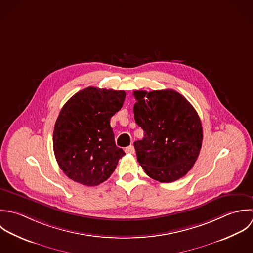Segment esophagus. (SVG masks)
Instances as JSON below:
<instances>
[{
  "label": "esophagus",
  "instance_id": "1",
  "mask_svg": "<svg viewBox=\"0 0 253 253\" xmlns=\"http://www.w3.org/2000/svg\"><path fill=\"white\" fill-rule=\"evenodd\" d=\"M125 152H126V153H130V154H133V153H135V149H134L133 146H129V147H127V148L125 149Z\"/></svg>",
  "mask_w": 253,
  "mask_h": 253
}]
</instances>
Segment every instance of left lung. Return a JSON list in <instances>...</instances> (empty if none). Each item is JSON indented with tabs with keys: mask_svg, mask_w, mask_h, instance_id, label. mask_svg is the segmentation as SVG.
Listing matches in <instances>:
<instances>
[{
	"mask_svg": "<svg viewBox=\"0 0 253 253\" xmlns=\"http://www.w3.org/2000/svg\"><path fill=\"white\" fill-rule=\"evenodd\" d=\"M134 118L144 138L134 143L148 176L171 183L194 166L202 149V126L194 106L174 90L135 91Z\"/></svg>",
	"mask_w": 253,
	"mask_h": 253,
	"instance_id": "obj_1",
	"label": "left lung"
}]
</instances>
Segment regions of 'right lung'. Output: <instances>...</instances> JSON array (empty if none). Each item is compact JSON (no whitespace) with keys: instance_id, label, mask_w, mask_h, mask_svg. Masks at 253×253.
<instances>
[{"instance_id":"1","label":"right lung","mask_w":253,"mask_h":253,"mask_svg":"<svg viewBox=\"0 0 253 253\" xmlns=\"http://www.w3.org/2000/svg\"><path fill=\"white\" fill-rule=\"evenodd\" d=\"M124 91L88 87L61 108L52 144L63 173L79 184L98 186L107 180L125 154L116 147L110 118L122 107Z\"/></svg>"}]
</instances>
